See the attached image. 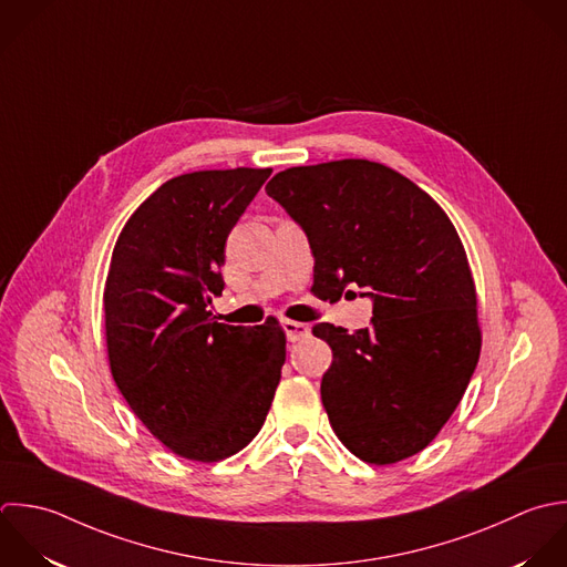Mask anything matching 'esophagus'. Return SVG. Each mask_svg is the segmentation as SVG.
Here are the masks:
<instances>
[{"label":"esophagus","instance_id":"esophagus-1","mask_svg":"<svg viewBox=\"0 0 567 567\" xmlns=\"http://www.w3.org/2000/svg\"><path fill=\"white\" fill-rule=\"evenodd\" d=\"M282 331H285L289 342H298V340H302V338H307L311 333L309 324L296 322V320H282Z\"/></svg>","mask_w":567,"mask_h":567}]
</instances>
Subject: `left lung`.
<instances>
[{
  "mask_svg": "<svg viewBox=\"0 0 567 567\" xmlns=\"http://www.w3.org/2000/svg\"><path fill=\"white\" fill-rule=\"evenodd\" d=\"M267 194L302 227L313 291L371 298V327L320 322L331 351L320 393L331 429L367 464L424 451L457 409L480 360L477 293L446 212L400 172L344 158L289 167Z\"/></svg>",
  "mask_w": 567,
  "mask_h": 567,
  "instance_id": "left-lung-1",
  "label": "left lung"
}]
</instances>
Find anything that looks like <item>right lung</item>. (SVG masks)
<instances>
[{"instance_id":"right-lung-1","label":"right lung","mask_w":567,"mask_h":567,"mask_svg":"<svg viewBox=\"0 0 567 567\" xmlns=\"http://www.w3.org/2000/svg\"><path fill=\"white\" fill-rule=\"evenodd\" d=\"M271 169H205L163 183L121 229L103 291L112 378L172 453L220 462L262 429L285 333L216 322L225 240Z\"/></svg>"}]
</instances>
